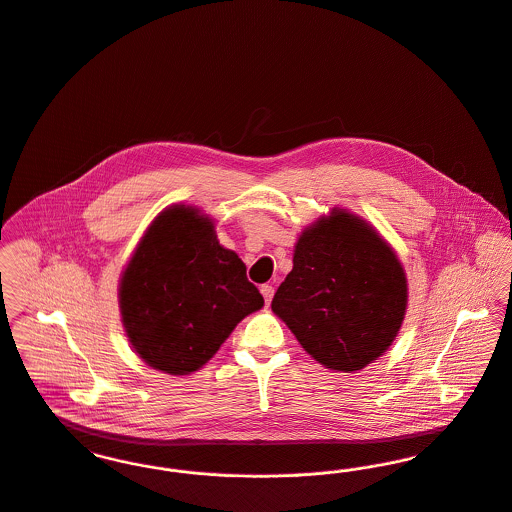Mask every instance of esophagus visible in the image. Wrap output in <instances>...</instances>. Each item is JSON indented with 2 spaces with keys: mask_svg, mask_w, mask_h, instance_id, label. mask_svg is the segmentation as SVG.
Returning <instances> with one entry per match:
<instances>
[{
  "mask_svg": "<svg viewBox=\"0 0 512 512\" xmlns=\"http://www.w3.org/2000/svg\"><path fill=\"white\" fill-rule=\"evenodd\" d=\"M261 294H263V298H265V304L271 306V300H273V296H275V288L269 286V284H263V286H261Z\"/></svg>",
  "mask_w": 512,
  "mask_h": 512,
  "instance_id": "1",
  "label": "esophagus"
}]
</instances>
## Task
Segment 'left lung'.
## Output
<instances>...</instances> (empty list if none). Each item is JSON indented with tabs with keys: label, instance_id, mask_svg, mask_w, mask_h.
<instances>
[{
	"label": "left lung",
	"instance_id": "8db88e82",
	"mask_svg": "<svg viewBox=\"0 0 512 512\" xmlns=\"http://www.w3.org/2000/svg\"><path fill=\"white\" fill-rule=\"evenodd\" d=\"M292 263L271 308L319 364L356 372L392 347L407 312V276L376 228L333 208L304 228Z\"/></svg>",
	"mask_w": 512,
	"mask_h": 512
}]
</instances>
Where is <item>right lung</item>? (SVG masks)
Masks as SVG:
<instances>
[{"label":"right lung","mask_w":512,"mask_h":512,"mask_svg":"<svg viewBox=\"0 0 512 512\" xmlns=\"http://www.w3.org/2000/svg\"><path fill=\"white\" fill-rule=\"evenodd\" d=\"M263 306L236 251L220 245L214 220L189 204L159 212L118 282L134 353L171 376L200 370L237 323Z\"/></svg>","instance_id":"obj_1"}]
</instances>
